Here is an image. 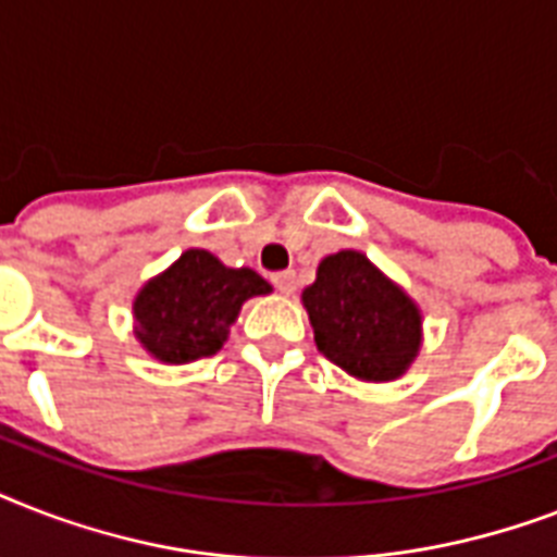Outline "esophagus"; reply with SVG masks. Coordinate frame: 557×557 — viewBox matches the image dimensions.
<instances>
[{"label": "esophagus", "mask_w": 557, "mask_h": 557, "mask_svg": "<svg viewBox=\"0 0 557 557\" xmlns=\"http://www.w3.org/2000/svg\"><path fill=\"white\" fill-rule=\"evenodd\" d=\"M274 288H277L280 295H295V286H297V277L295 271H277L274 277H271Z\"/></svg>", "instance_id": "obj_1"}]
</instances>
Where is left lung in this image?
Here are the masks:
<instances>
[{"mask_svg":"<svg viewBox=\"0 0 557 557\" xmlns=\"http://www.w3.org/2000/svg\"><path fill=\"white\" fill-rule=\"evenodd\" d=\"M314 344L361 381H396L422 347V312L361 251L323 257L304 288Z\"/></svg>","mask_w":557,"mask_h":557,"instance_id":"8db88e82","label":"left lung"}]
</instances>
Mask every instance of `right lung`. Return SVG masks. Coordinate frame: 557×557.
Wrapping results in <instances>:
<instances>
[{
	"instance_id": "add662e5",
	"label": "right lung",
	"mask_w": 557,
	"mask_h": 557,
	"mask_svg": "<svg viewBox=\"0 0 557 557\" xmlns=\"http://www.w3.org/2000/svg\"><path fill=\"white\" fill-rule=\"evenodd\" d=\"M269 292L257 271L227 269L205 248H190L138 292L135 338L164 364L216 356L245 300Z\"/></svg>"
}]
</instances>
